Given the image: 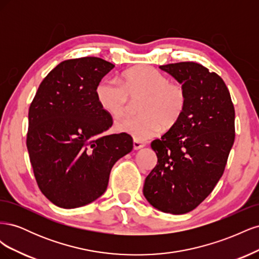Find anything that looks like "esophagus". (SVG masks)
Here are the masks:
<instances>
[{
	"label": "esophagus",
	"instance_id": "esophagus-1",
	"mask_svg": "<svg viewBox=\"0 0 259 259\" xmlns=\"http://www.w3.org/2000/svg\"><path fill=\"white\" fill-rule=\"evenodd\" d=\"M145 145H146L145 143L140 142V140H137V139H134V143H133V146H134V149H135V150H138V149L145 147Z\"/></svg>",
	"mask_w": 259,
	"mask_h": 259
}]
</instances>
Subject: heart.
<instances>
[{
  "label": "heart",
  "instance_id": "b5f03b06",
  "mask_svg": "<svg viewBox=\"0 0 259 259\" xmlns=\"http://www.w3.org/2000/svg\"><path fill=\"white\" fill-rule=\"evenodd\" d=\"M98 103L104 110L120 119L130 110L132 99H140L138 115L125 117L116 123L119 132L137 140H147L171 127L182 119L187 107V92L179 82L169 81L158 69L142 66L126 70L120 82L106 79L96 89Z\"/></svg>",
  "mask_w": 259,
  "mask_h": 259
}]
</instances>
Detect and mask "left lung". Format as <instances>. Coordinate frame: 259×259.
I'll return each instance as SVG.
<instances>
[{
	"instance_id": "8db88e82",
	"label": "left lung",
	"mask_w": 259,
	"mask_h": 259,
	"mask_svg": "<svg viewBox=\"0 0 259 259\" xmlns=\"http://www.w3.org/2000/svg\"><path fill=\"white\" fill-rule=\"evenodd\" d=\"M187 92L186 110L151 148L158 163L146 177L144 195L164 213L185 214L213 191L232 148L234 107L224 80L197 62L160 66Z\"/></svg>"
}]
</instances>
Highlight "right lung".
Masks as SVG:
<instances>
[{
    "label": "right lung",
    "mask_w": 259,
    "mask_h": 259,
    "mask_svg": "<svg viewBox=\"0 0 259 259\" xmlns=\"http://www.w3.org/2000/svg\"><path fill=\"white\" fill-rule=\"evenodd\" d=\"M113 68L98 57L62 61L44 77L30 105V162L41 192L59 207L98 199L114 163L133 149L126 133L100 135L113 121L99 105L96 89Z\"/></svg>",
    "instance_id": "right-lung-1"
}]
</instances>
